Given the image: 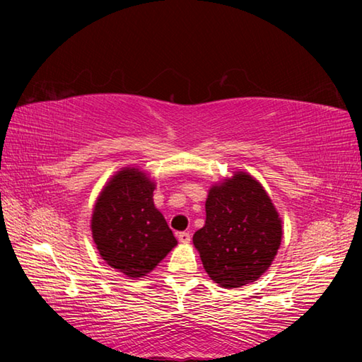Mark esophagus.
<instances>
[{
    "label": "esophagus",
    "instance_id": "obj_1",
    "mask_svg": "<svg viewBox=\"0 0 362 362\" xmlns=\"http://www.w3.org/2000/svg\"><path fill=\"white\" fill-rule=\"evenodd\" d=\"M179 241L182 244H188L191 241V233L189 232H180L179 233Z\"/></svg>",
    "mask_w": 362,
    "mask_h": 362
}]
</instances>
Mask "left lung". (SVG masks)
Instances as JSON below:
<instances>
[{
    "instance_id": "8db88e82",
    "label": "left lung",
    "mask_w": 362,
    "mask_h": 362,
    "mask_svg": "<svg viewBox=\"0 0 362 362\" xmlns=\"http://www.w3.org/2000/svg\"><path fill=\"white\" fill-rule=\"evenodd\" d=\"M205 211L193 244L210 279L226 289L258 280L283 238L281 218L263 185L249 173L235 171L209 189Z\"/></svg>"
}]
</instances>
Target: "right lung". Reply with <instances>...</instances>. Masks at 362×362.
Segmentation results:
<instances>
[{
    "mask_svg": "<svg viewBox=\"0 0 362 362\" xmlns=\"http://www.w3.org/2000/svg\"><path fill=\"white\" fill-rule=\"evenodd\" d=\"M156 182L136 166L121 168L99 193L90 228L99 255L129 279L152 272L175 245L153 205Z\"/></svg>",
    "mask_w": 362,
    "mask_h": 362,
    "instance_id": "1",
    "label": "right lung"
}]
</instances>
